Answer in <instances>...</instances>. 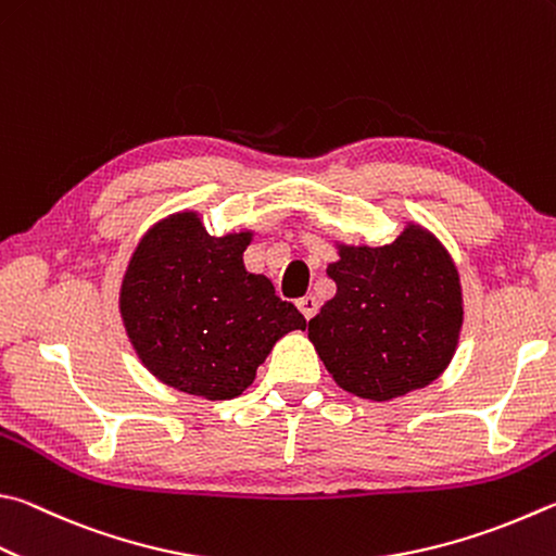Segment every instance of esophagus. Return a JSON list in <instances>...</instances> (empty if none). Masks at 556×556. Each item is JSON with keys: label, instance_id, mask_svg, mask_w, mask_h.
Instances as JSON below:
<instances>
[{"label": "esophagus", "instance_id": "esophagus-1", "mask_svg": "<svg viewBox=\"0 0 556 556\" xmlns=\"http://www.w3.org/2000/svg\"><path fill=\"white\" fill-rule=\"evenodd\" d=\"M296 306H299V311L304 313V318L306 320H311L313 316H316L318 313V301H316V296H304V299H299L296 301Z\"/></svg>", "mask_w": 556, "mask_h": 556}]
</instances>
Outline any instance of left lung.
Returning a JSON list of instances; mask_svg holds the SVG:
<instances>
[{
	"instance_id": "8db88e82",
	"label": "left lung",
	"mask_w": 556,
	"mask_h": 556,
	"mask_svg": "<svg viewBox=\"0 0 556 556\" xmlns=\"http://www.w3.org/2000/svg\"><path fill=\"white\" fill-rule=\"evenodd\" d=\"M336 296L308 340L340 389L391 401L428 387L457 350L464 320L457 267L440 240L408 224L389 245H338Z\"/></svg>"
}]
</instances>
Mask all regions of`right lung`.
<instances>
[{"instance_id": "right-lung-1", "label": "right lung", "mask_w": 556, "mask_h": 556, "mask_svg": "<svg viewBox=\"0 0 556 556\" xmlns=\"http://www.w3.org/2000/svg\"><path fill=\"white\" fill-rule=\"evenodd\" d=\"M250 240V230L208 236L194 211H181L138 243L121 281V318L140 362L167 387L236 399L275 342L306 328L265 275L245 269Z\"/></svg>"}]
</instances>
